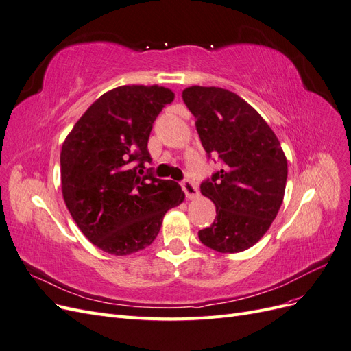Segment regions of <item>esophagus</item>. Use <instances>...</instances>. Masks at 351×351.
<instances>
[{"instance_id":"esophagus-1","label":"esophagus","mask_w":351,"mask_h":351,"mask_svg":"<svg viewBox=\"0 0 351 351\" xmlns=\"http://www.w3.org/2000/svg\"><path fill=\"white\" fill-rule=\"evenodd\" d=\"M182 189H183V192H184L187 199H195V197L199 196L197 186L193 182H190V180H183Z\"/></svg>"}]
</instances>
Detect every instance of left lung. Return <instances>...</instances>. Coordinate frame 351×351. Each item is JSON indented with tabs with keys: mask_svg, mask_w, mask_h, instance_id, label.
Instances as JSON below:
<instances>
[{
	"mask_svg": "<svg viewBox=\"0 0 351 351\" xmlns=\"http://www.w3.org/2000/svg\"><path fill=\"white\" fill-rule=\"evenodd\" d=\"M183 101L208 156L222 162L200 184L217 217L199 239L221 253L246 250L268 231L282 204L287 158L280 141L256 110L227 89L190 86Z\"/></svg>",
	"mask_w": 351,
	"mask_h": 351,
	"instance_id": "obj_1",
	"label": "left lung"
}]
</instances>
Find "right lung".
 Here are the masks:
<instances>
[{"label": "right lung", "mask_w": 351, "mask_h": 351, "mask_svg": "<svg viewBox=\"0 0 351 351\" xmlns=\"http://www.w3.org/2000/svg\"><path fill=\"white\" fill-rule=\"evenodd\" d=\"M174 93L162 86H120L86 110L61 147V189L89 241L115 256L155 240L168 209L184 193L173 180L145 174L154 121Z\"/></svg>", "instance_id": "right-lung-1"}]
</instances>
